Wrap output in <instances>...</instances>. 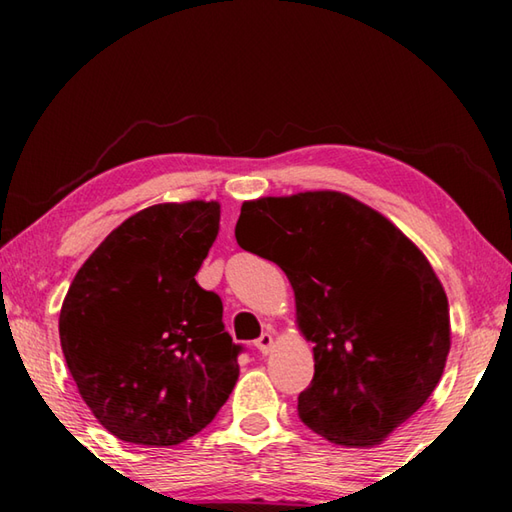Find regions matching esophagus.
Segmentation results:
<instances>
[{
  "label": "esophagus",
  "mask_w": 512,
  "mask_h": 512,
  "mask_svg": "<svg viewBox=\"0 0 512 512\" xmlns=\"http://www.w3.org/2000/svg\"><path fill=\"white\" fill-rule=\"evenodd\" d=\"M273 341H275V334L273 332H264L262 336H259V339L255 341V348L262 352V354H268L271 352V348H273Z\"/></svg>",
  "instance_id": "esophagus-1"
}]
</instances>
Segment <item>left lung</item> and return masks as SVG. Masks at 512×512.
I'll return each instance as SVG.
<instances>
[{"label":"left lung","instance_id":"8db88e82","mask_svg":"<svg viewBox=\"0 0 512 512\" xmlns=\"http://www.w3.org/2000/svg\"><path fill=\"white\" fill-rule=\"evenodd\" d=\"M237 244L287 273L314 379L298 395L311 431L379 445L429 400L449 354V305L418 246L341 192L241 205Z\"/></svg>","mask_w":512,"mask_h":512}]
</instances>
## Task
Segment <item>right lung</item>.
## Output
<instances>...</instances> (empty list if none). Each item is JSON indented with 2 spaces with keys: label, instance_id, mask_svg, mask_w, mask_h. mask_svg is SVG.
<instances>
[{
  "label": "right lung",
  "instance_id": "1",
  "mask_svg": "<svg viewBox=\"0 0 512 512\" xmlns=\"http://www.w3.org/2000/svg\"><path fill=\"white\" fill-rule=\"evenodd\" d=\"M219 203H162L133 214L85 259L58 332L83 402L124 443L180 445L214 420L244 350L223 302L196 273L219 235Z\"/></svg>",
  "mask_w": 512,
  "mask_h": 512
}]
</instances>
